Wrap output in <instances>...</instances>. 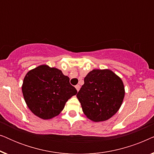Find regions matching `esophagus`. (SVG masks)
I'll use <instances>...</instances> for the list:
<instances>
[{
	"mask_svg": "<svg viewBox=\"0 0 154 154\" xmlns=\"http://www.w3.org/2000/svg\"><path fill=\"white\" fill-rule=\"evenodd\" d=\"M80 88H81V86H80L79 85H75V89L77 90V91H78V92L79 91Z\"/></svg>",
	"mask_w": 154,
	"mask_h": 154,
	"instance_id": "obj_1",
	"label": "esophagus"
}]
</instances>
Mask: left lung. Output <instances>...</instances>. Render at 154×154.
Here are the masks:
<instances>
[{
	"label": "left lung",
	"instance_id": "8db88e82",
	"mask_svg": "<svg viewBox=\"0 0 154 154\" xmlns=\"http://www.w3.org/2000/svg\"><path fill=\"white\" fill-rule=\"evenodd\" d=\"M76 97L88 119L105 121L121 108L125 88L121 78L110 69H93L85 77Z\"/></svg>",
	"mask_w": 154,
	"mask_h": 154
}]
</instances>
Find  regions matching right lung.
I'll return each instance as SVG.
<instances>
[{"label":"right lung","mask_w":154,"mask_h":154,"mask_svg":"<svg viewBox=\"0 0 154 154\" xmlns=\"http://www.w3.org/2000/svg\"><path fill=\"white\" fill-rule=\"evenodd\" d=\"M25 102L31 112L40 119H51L64 108L77 90L69 78L60 69L46 64L29 71L22 86Z\"/></svg>","instance_id":"obj_1"}]
</instances>
